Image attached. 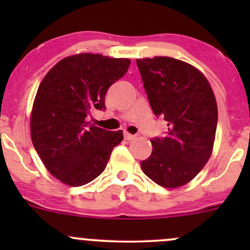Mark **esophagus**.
<instances>
[{"label": "esophagus", "mask_w": 250, "mask_h": 250, "mask_svg": "<svg viewBox=\"0 0 250 250\" xmlns=\"http://www.w3.org/2000/svg\"><path fill=\"white\" fill-rule=\"evenodd\" d=\"M135 138H137V135L130 134V133H128V132H125V140H133V139H135Z\"/></svg>", "instance_id": "1"}]
</instances>
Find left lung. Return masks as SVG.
Masks as SVG:
<instances>
[{"label": "left lung", "mask_w": 250, "mask_h": 250, "mask_svg": "<svg viewBox=\"0 0 250 250\" xmlns=\"http://www.w3.org/2000/svg\"><path fill=\"white\" fill-rule=\"evenodd\" d=\"M144 88L156 116L167 121L165 138H153L141 169L166 188L190 183L213 152L218 123L215 95L192 65L169 57L137 59Z\"/></svg>", "instance_id": "left-lung-1"}]
</instances>
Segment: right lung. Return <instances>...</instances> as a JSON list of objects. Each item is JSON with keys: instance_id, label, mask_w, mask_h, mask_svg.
<instances>
[{"instance_id": "obj_1", "label": "right lung", "mask_w": 250, "mask_h": 250, "mask_svg": "<svg viewBox=\"0 0 250 250\" xmlns=\"http://www.w3.org/2000/svg\"><path fill=\"white\" fill-rule=\"evenodd\" d=\"M130 60L80 53L58 62L35 97L30 133L35 150L53 176L82 186L104 172L123 132L90 125L93 109H105V94L125 76Z\"/></svg>"}]
</instances>
